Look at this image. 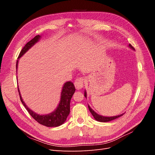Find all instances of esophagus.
Returning a JSON list of instances; mask_svg holds the SVG:
<instances>
[{"label": "esophagus", "instance_id": "34e87169", "mask_svg": "<svg viewBox=\"0 0 155 155\" xmlns=\"http://www.w3.org/2000/svg\"><path fill=\"white\" fill-rule=\"evenodd\" d=\"M83 82H84V79L83 78H77L74 82V85L76 89L78 90H80L83 87Z\"/></svg>", "mask_w": 155, "mask_h": 155}]
</instances>
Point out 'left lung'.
Returning <instances> with one entry per match:
<instances>
[{
  "mask_svg": "<svg viewBox=\"0 0 155 155\" xmlns=\"http://www.w3.org/2000/svg\"><path fill=\"white\" fill-rule=\"evenodd\" d=\"M129 47H130L131 49H133V50H134V48L132 46H131L130 44L129 45ZM84 94H85V97L87 98V92H86V91H85V92H84ZM88 107L89 110H90V112H91V114L93 116L94 118V119L96 121H100V122H108V121H112V120H115L116 118H120V116L124 115V113H123V114H121L120 115L114 116H101V115H100V114H97L94 110L91 109V107L89 106L88 105Z\"/></svg>",
  "mask_w": 155,
  "mask_h": 155,
  "instance_id": "1",
  "label": "left lung"
}]
</instances>
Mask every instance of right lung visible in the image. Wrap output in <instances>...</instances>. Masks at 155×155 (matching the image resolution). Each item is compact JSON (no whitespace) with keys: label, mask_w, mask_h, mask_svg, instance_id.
<instances>
[{"label":"right lung","mask_w":155,"mask_h":155,"mask_svg":"<svg viewBox=\"0 0 155 155\" xmlns=\"http://www.w3.org/2000/svg\"><path fill=\"white\" fill-rule=\"evenodd\" d=\"M41 38V35H36L34 39H32L31 41H30L28 43H27L26 45L24 46V48L22 49L19 54V55H18V60L17 61V72L18 59H19L26 52H27L33 46H34L37 42H39ZM18 93H19L22 104L24 105L28 112H29V114L33 117V118H34V120H35L37 122L41 125L46 127H58L61 125L65 122V121H66L67 117L70 113V100H71V98L75 92V91H76V88H75L73 83H72L71 81H67L66 83H64L62 88L61 93V97L59 105H58L57 108H56L54 111L46 114H39L36 113L34 111L31 110L30 108L26 105L24 101H23L21 95L19 88H18Z\"/></svg>","instance_id":"obj_1"}]
</instances>
